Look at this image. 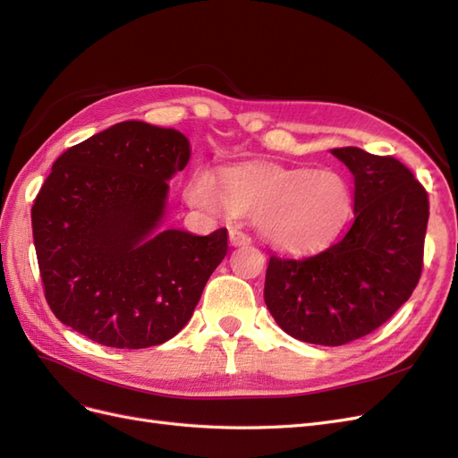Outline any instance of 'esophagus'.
Returning <instances> with one entry per match:
<instances>
[{"label":"esophagus","instance_id":"1","mask_svg":"<svg viewBox=\"0 0 458 458\" xmlns=\"http://www.w3.org/2000/svg\"><path fill=\"white\" fill-rule=\"evenodd\" d=\"M229 241H231V244L233 246H244V244H250V237H248L246 233H242V231H239V229H233L231 233H229Z\"/></svg>","mask_w":458,"mask_h":458}]
</instances>
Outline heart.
<instances>
[{
  "label": "heart",
  "instance_id": "b5f03b06",
  "mask_svg": "<svg viewBox=\"0 0 458 458\" xmlns=\"http://www.w3.org/2000/svg\"><path fill=\"white\" fill-rule=\"evenodd\" d=\"M189 204L212 214L252 217L263 241L288 252L323 246L352 214V189L332 170L258 164L221 174L197 170L185 187Z\"/></svg>",
  "mask_w": 458,
  "mask_h": 458
}]
</instances>
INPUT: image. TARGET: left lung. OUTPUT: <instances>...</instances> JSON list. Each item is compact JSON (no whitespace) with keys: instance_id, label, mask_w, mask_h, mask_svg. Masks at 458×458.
Returning <instances> with one entry per match:
<instances>
[{"instance_id":"8db88e82","label":"left lung","mask_w":458,"mask_h":458,"mask_svg":"<svg viewBox=\"0 0 458 458\" xmlns=\"http://www.w3.org/2000/svg\"><path fill=\"white\" fill-rule=\"evenodd\" d=\"M355 179L353 224L327 250L269 258L267 310L286 335L342 345L384 325L417 288L429 216L426 189L405 164L357 147L332 148Z\"/></svg>"}]
</instances>
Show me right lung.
Wrapping results in <instances>:
<instances>
[{"label": "right lung", "mask_w": 458, "mask_h": 458, "mask_svg": "<svg viewBox=\"0 0 458 458\" xmlns=\"http://www.w3.org/2000/svg\"><path fill=\"white\" fill-rule=\"evenodd\" d=\"M191 157L183 133L120 122L55 160L32 206V233L51 311L118 350L164 344L182 330L227 254L208 237L158 229L168 179Z\"/></svg>", "instance_id": "obj_1"}]
</instances>
